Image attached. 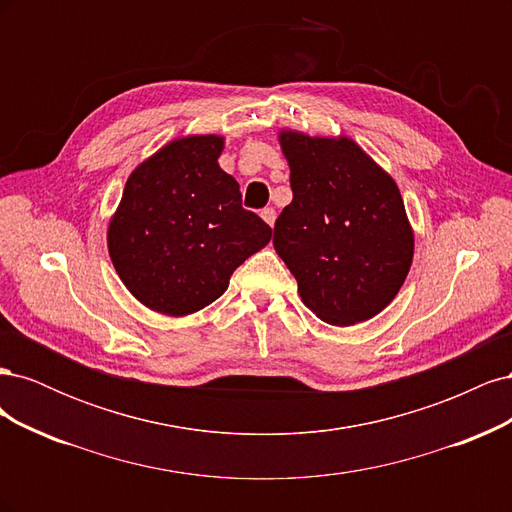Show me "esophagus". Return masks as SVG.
I'll list each match as a JSON object with an SVG mask.
<instances>
[{
  "instance_id": "obj_1",
  "label": "esophagus",
  "mask_w": 512,
  "mask_h": 512,
  "mask_svg": "<svg viewBox=\"0 0 512 512\" xmlns=\"http://www.w3.org/2000/svg\"><path fill=\"white\" fill-rule=\"evenodd\" d=\"M260 218L262 220H265L269 226H273L275 224V218H277V215H275V209H271V207H267V209H262V213H260Z\"/></svg>"
}]
</instances>
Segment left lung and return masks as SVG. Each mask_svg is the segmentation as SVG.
Returning a JSON list of instances; mask_svg holds the SVG:
<instances>
[{
    "label": "left lung",
    "mask_w": 512,
    "mask_h": 512,
    "mask_svg": "<svg viewBox=\"0 0 512 512\" xmlns=\"http://www.w3.org/2000/svg\"><path fill=\"white\" fill-rule=\"evenodd\" d=\"M290 166L292 203L273 247L301 301L327 324L350 327L380 314L404 286L414 230L395 179L350 136L277 132Z\"/></svg>",
    "instance_id": "left-lung-1"
}]
</instances>
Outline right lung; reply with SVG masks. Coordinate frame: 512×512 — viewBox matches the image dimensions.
I'll return each mask as SVG.
<instances>
[{
	"mask_svg": "<svg viewBox=\"0 0 512 512\" xmlns=\"http://www.w3.org/2000/svg\"><path fill=\"white\" fill-rule=\"evenodd\" d=\"M222 151L220 134L168 141L132 170L111 215L108 256L123 286L153 312H200L271 241V228L241 207L239 183L218 164Z\"/></svg>",
	"mask_w": 512,
	"mask_h": 512,
	"instance_id": "1",
	"label": "right lung"
}]
</instances>
